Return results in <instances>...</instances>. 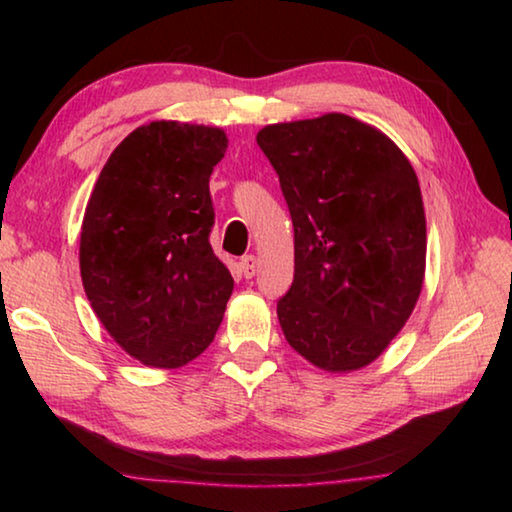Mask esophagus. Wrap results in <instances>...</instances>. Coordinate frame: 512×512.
I'll list each match as a JSON object with an SVG mask.
<instances>
[{
	"label": "esophagus",
	"mask_w": 512,
	"mask_h": 512,
	"mask_svg": "<svg viewBox=\"0 0 512 512\" xmlns=\"http://www.w3.org/2000/svg\"><path fill=\"white\" fill-rule=\"evenodd\" d=\"M241 273H244V277H253L257 273V257L255 255H246L241 257Z\"/></svg>",
	"instance_id": "1"
}]
</instances>
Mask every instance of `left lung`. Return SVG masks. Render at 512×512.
<instances>
[{"instance_id":"obj_1","label":"left lung","mask_w":512,"mask_h":512,"mask_svg":"<svg viewBox=\"0 0 512 512\" xmlns=\"http://www.w3.org/2000/svg\"><path fill=\"white\" fill-rule=\"evenodd\" d=\"M257 144L293 221L296 273L277 300L282 332L323 370L368 366L422 291L427 221L418 176L384 133L341 112L266 126Z\"/></svg>"}]
</instances>
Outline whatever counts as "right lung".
Returning <instances> with one entry per match:
<instances>
[{
  "mask_svg": "<svg viewBox=\"0 0 512 512\" xmlns=\"http://www.w3.org/2000/svg\"><path fill=\"white\" fill-rule=\"evenodd\" d=\"M225 149L221 128L151 121L112 151L85 207V296L144 366H185L223 320L235 282L210 246V176Z\"/></svg>",
  "mask_w": 512,
  "mask_h": 512,
  "instance_id": "add662e5",
  "label": "right lung"
}]
</instances>
